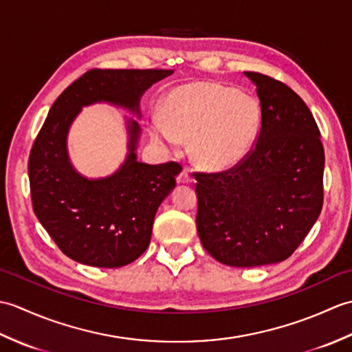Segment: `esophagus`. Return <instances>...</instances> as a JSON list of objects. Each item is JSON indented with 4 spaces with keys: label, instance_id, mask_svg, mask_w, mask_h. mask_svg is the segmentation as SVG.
<instances>
[{
    "label": "esophagus",
    "instance_id": "obj_1",
    "mask_svg": "<svg viewBox=\"0 0 352 352\" xmlns=\"http://www.w3.org/2000/svg\"><path fill=\"white\" fill-rule=\"evenodd\" d=\"M190 182H192V177H190L188 169H183L180 174L177 175V183L178 184H189Z\"/></svg>",
    "mask_w": 352,
    "mask_h": 352
}]
</instances>
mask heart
Returning a JSON list of instances; mask_svg holds the SVG:
<instances>
[{
	"mask_svg": "<svg viewBox=\"0 0 352 352\" xmlns=\"http://www.w3.org/2000/svg\"><path fill=\"white\" fill-rule=\"evenodd\" d=\"M258 125L260 110L250 96L197 81L178 86L166 96L163 118H153L149 134L160 146L190 139L193 162L203 169L222 170L248 155Z\"/></svg>",
	"mask_w": 352,
	"mask_h": 352,
	"instance_id": "obj_1",
	"label": "heart"
}]
</instances>
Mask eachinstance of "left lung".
<instances>
[{
    "instance_id": "8db88e82",
    "label": "left lung",
    "mask_w": 352,
    "mask_h": 352,
    "mask_svg": "<svg viewBox=\"0 0 352 352\" xmlns=\"http://www.w3.org/2000/svg\"><path fill=\"white\" fill-rule=\"evenodd\" d=\"M260 101L256 144L236 166L195 172L197 230L223 265L254 267L289 258L324 204V146L310 109L289 86L245 72Z\"/></svg>"
}]
</instances>
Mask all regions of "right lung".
Here are the masks:
<instances>
[{
    "instance_id": "right-lung-1",
    "label": "right lung",
    "mask_w": 352,
    "mask_h": 352,
    "mask_svg": "<svg viewBox=\"0 0 352 352\" xmlns=\"http://www.w3.org/2000/svg\"><path fill=\"white\" fill-rule=\"evenodd\" d=\"M170 69H91L52 104L28 157L34 214L65 256L87 266L121 267L151 241L162 201L175 188L180 164L136 160L139 124L129 122L130 154L113 175L87 180L74 170L66 134L83 106L107 101L139 113L146 89Z\"/></svg>"
}]
</instances>
